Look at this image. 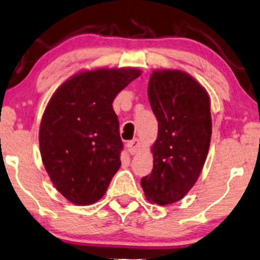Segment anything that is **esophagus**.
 Wrapping results in <instances>:
<instances>
[{
	"mask_svg": "<svg viewBox=\"0 0 260 260\" xmlns=\"http://www.w3.org/2000/svg\"><path fill=\"white\" fill-rule=\"evenodd\" d=\"M127 150L131 154H136L140 151V141L138 139H133L127 144Z\"/></svg>",
	"mask_w": 260,
	"mask_h": 260,
	"instance_id": "1",
	"label": "esophagus"
}]
</instances>
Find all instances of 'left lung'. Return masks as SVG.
I'll use <instances>...</instances> for the list:
<instances>
[{
    "instance_id": "obj_1",
    "label": "left lung",
    "mask_w": 260,
    "mask_h": 260,
    "mask_svg": "<svg viewBox=\"0 0 260 260\" xmlns=\"http://www.w3.org/2000/svg\"><path fill=\"white\" fill-rule=\"evenodd\" d=\"M147 94L158 134L151 146L152 173L140 185L150 203L169 205L182 199L202 173L211 140V102L208 91L180 70H154Z\"/></svg>"
}]
</instances>
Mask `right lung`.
<instances>
[{
  "mask_svg": "<svg viewBox=\"0 0 260 260\" xmlns=\"http://www.w3.org/2000/svg\"><path fill=\"white\" fill-rule=\"evenodd\" d=\"M141 74L134 67L78 72L48 102L39 127V150L55 188L75 205L106 194L121 167L115 97Z\"/></svg>",
  "mask_w": 260,
  "mask_h": 260,
  "instance_id": "right-lung-1",
  "label": "right lung"
}]
</instances>
